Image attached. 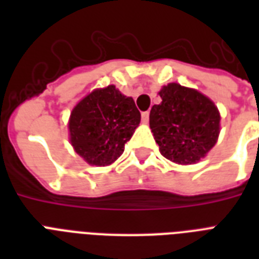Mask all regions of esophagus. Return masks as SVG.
I'll return each mask as SVG.
<instances>
[{
    "instance_id": "34e87169",
    "label": "esophagus",
    "mask_w": 259,
    "mask_h": 259,
    "mask_svg": "<svg viewBox=\"0 0 259 259\" xmlns=\"http://www.w3.org/2000/svg\"><path fill=\"white\" fill-rule=\"evenodd\" d=\"M141 119L144 123H148V121H149V111H144L141 114Z\"/></svg>"
}]
</instances>
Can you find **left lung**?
I'll return each mask as SVG.
<instances>
[{
    "instance_id": "1",
    "label": "left lung",
    "mask_w": 259,
    "mask_h": 259,
    "mask_svg": "<svg viewBox=\"0 0 259 259\" xmlns=\"http://www.w3.org/2000/svg\"><path fill=\"white\" fill-rule=\"evenodd\" d=\"M162 102L150 110L149 125L160 152L177 164H195L217 144L221 115L213 102L196 90L169 83Z\"/></svg>"
}]
</instances>
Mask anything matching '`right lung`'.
<instances>
[{
	"instance_id": "1",
	"label": "right lung",
	"mask_w": 259,
	"mask_h": 259,
	"mask_svg": "<svg viewBox=\"0 0 259 259\" xmlns=\"http://www.w3.org/2000/svg\"><path fill=\"white\" fill-rule=\"evenodd\" d=\"M140 121L133 98L125 97L115 86L95 90L71 113V144L91 165H109L123 153Z\"/></svg>"
}]
</instances>
